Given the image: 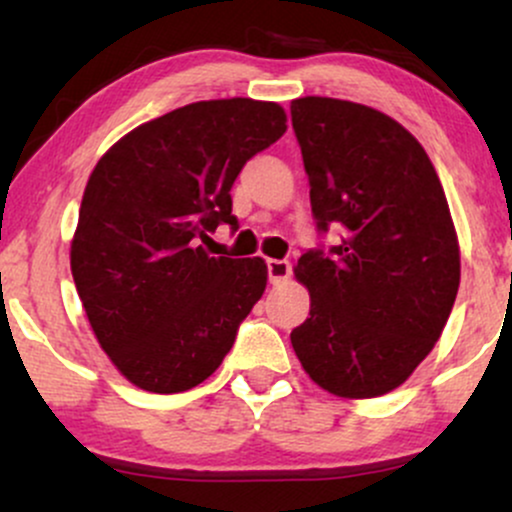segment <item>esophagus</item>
<instances>
[{"label":"esophagus","mask_w":512,"mask_h":512,"mask_svg":"<svg viewBox=\"0 0 512 512\" xmlns=\"http://www.w3.org/2000/svg\"><path fill=\"white\" fill-rule=\"evenodd\" d=\"M267 274L272 284H284L291 276V264L286 260H267Z\"/></svg>","instance_id":"1"}]
</instances>
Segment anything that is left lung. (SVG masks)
<instances>
[{
    "label": "left lung",
    "mask_w": 512,
    "mask_h": 512,
    "mask_svg": "<svg viewBox=\"0 0 512 512\" xmlns=\"http://www.w3.org/2000/svg\"><path fill=\"white\" fill-rule=\"evenodd\" d=\"M291 120L317 228H346L342 245L293 267L310 293L293 351L332 395H387L431 354L460 289L448 199L424 146L390 115L305 96Z\"/></svg>",
    "instance_id": "left-lung-1"
}]
</instances>
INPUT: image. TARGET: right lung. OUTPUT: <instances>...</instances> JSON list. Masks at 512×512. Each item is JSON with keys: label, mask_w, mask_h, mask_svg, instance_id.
Here are the masks:
<instances>
[{"label": "right lung", "mask_w": 512, "mask_h": 512, "mask_svg": "<svg viewBox=\"0 0 512 512\" xmlns=\"http://www.w3.org/2000/svg\"><path fill=\"white\" fill-rule=\"evenodd\" d=\"M286 132L279 103L199 101L144 122L101 156L76 223L72 276L91 330L132 385L197 387L221 366L267 286L262 257H211L236 231L231 187Z\"/></svg>", "instance_id": "1"}]
</instances>
